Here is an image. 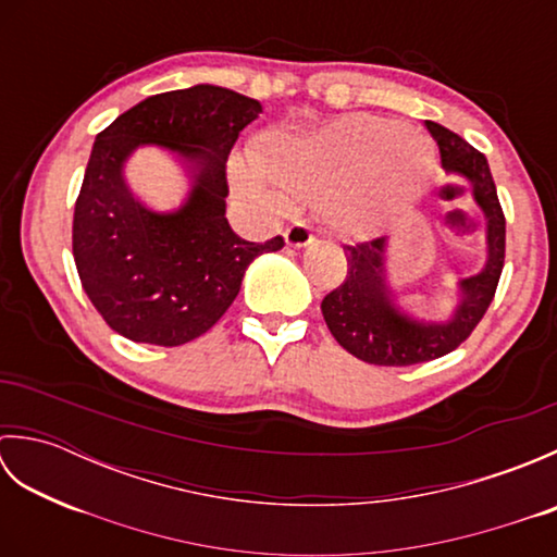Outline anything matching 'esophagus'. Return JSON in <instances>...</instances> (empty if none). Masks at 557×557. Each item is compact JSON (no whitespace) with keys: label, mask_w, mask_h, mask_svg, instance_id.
<instances>
[{"label":"esophagus","mask_w":557,"mask_h":557,"mask_svg":"<svg viewBox=\"0 0 557 557\" xmlns=\"http://www.w3.org/2000/svg\"><path fill=\"white\" fill-rule=\"evenodd\" d=\"M285 242H287L289 248H304V246L313 244L315 236H313V232L309 227H306V224L297 222V224H292V227L285 232Z\"/></svg>","instance_id":"1"}]
</instances>
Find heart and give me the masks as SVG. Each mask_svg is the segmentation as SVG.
<instances>
[{"label":"heart","instance_id":"1","mask_svg":"<svg viewBox=\"0 0 557 557\" xmlns=\"http://www.w3.org/2000/svg\"><path fill=\"white\" fill-rule=\"evenodd\" d=\"M232 180L246 203L277 215L289 194L323 191L333 230L361 234L377 227L421 191L433 170L429 140L395 120L342 114L313 128H280L258 160L236 156Z\"/></svg>","mask_w":557,"mask_h":557}]
</instances>
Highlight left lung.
<instances>
[{
    "instance_id": "8db88e82",
    "label": "left lung",
    "mask_w": 557,
    "mask_h": 557,
    "mask_svg": "<svg viewBox=\"0 0 557 557\" xmlns=\"http://www.w3.org/2000/svg\"><path fill=\"white\" fill-rule=\"evenodd\" d=\"M441 148L447 176L469 184L486 222V260L476 275L457 282V304L443 321L419 318L397 301L385 280L387 236L347 246V280L330 292L321 311L330 333L354 357L375 366H411L445 357L465 342L486 313L505 260V218L488 160L449 128L425 122Z\"/></svg>"
}]
</instances>
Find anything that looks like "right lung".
<instances>
[{
	"label": "right lung",
	"instance_id": "right-lung-1",
	"mask_svg": "<svg viewBox=\"0 0 557 557\" xmlns=\"http://www.w3.org/2000/svg\"><path fill=\"white\" fill-rule=\"evenodd\" d=\"M260 112L253 98L198 83L140 100L96 136L74 212V260L88 299L126 339L180 347L208 333L246 268L285 246L282 236L246 242L224 218V164ZM148 145L172 151L189 174L172 211L146 207L125 184V162Z\"/></svg>",
	"mask_w": 557,
	"mask_h": 557
}]
</instances>
